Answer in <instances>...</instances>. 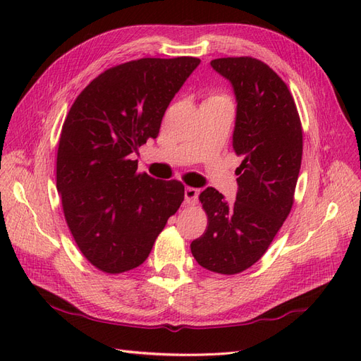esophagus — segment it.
Masks as SVG:
<instances>
[{"instance_id": "obj_1", "label": "esophagus", "mask_w": 361, "mask_h": 361, "mask_svg": "<svg viewBox=\"0 0 361 361\" xmlns=\"http://www.w3.org/2000/svg\"><path fill=\"white\" fill-rule=\"evenodd\" d=\"M199 194H200L199 188L187 187V188H185V203H187V204H195V203H197V200H199Z\"/></svg>"}]
</instances>
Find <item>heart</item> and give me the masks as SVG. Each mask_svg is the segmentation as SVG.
I'll list each match as a JSON object with an SVG mask.
<instances>
[{
  "label": "heart",
  "mask_w": 361,
  "mask_h": 361,
  "mask_svg": "<svg viewBox=\"0 0 361 361\" xmlns=\"http://www.w3.org/2000/svg\"><path fill=\"white\" fill-rule=\"evenodd\" d=\"M214 97H220V96H214Z\"/></svg>",
  "instance_id": "b5f03b06"
}]
</instances>
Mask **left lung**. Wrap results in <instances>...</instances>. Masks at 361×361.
<instances>
[{
	"label": "left lung",
	"instance_id": "left-lung-1",
	"mask_svg": "<svg viewBox=\"0 0 361 361\" xmlns=\"http://www.w3.org/2000/svg\"><path fill=\"white\" fill-rule=\"evenodd\" d=\"M211 66L235 93L232 146L243 162L236 169L235 203L212 187L200 194L207 228L191 243V253L206 269L238 274L264 256L290 212L302 130L288 85L265 63L227 57L212 60Z\"/></svg>",
	"mask_w": 361,
	"mask_h": 361
}]
</instances>
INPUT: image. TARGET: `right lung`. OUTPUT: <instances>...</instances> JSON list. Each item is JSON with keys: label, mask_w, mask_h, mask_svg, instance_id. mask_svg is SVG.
Returning a JSON list of instances; mask_svg holds the SVG:
<instances>
[{"label": "right lung", "mask_w": 361, "mask_h": 361, "mask_svg": "<svg viewBox=\"0 0 361 361\" xmlns=\"http://www.w3.org/2000/svg\"><path fill=\"white\" fill-rule=\"evenodd\" d=\"M199 59H140L94 78L64 120L57 191L81 253L110 274L140 267L183 202L178 180L138 173V147L159 134L167 106Z\"/></svg>", "instance_id": "add662e5"}]
</instances>
